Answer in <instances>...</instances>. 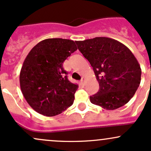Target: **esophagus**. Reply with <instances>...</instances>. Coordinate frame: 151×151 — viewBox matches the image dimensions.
<instances>
[{
	"mask_svg": "<svg viewBox=\"0 0 151 151\" xmlns=\"http://www.w3.org/2000/svg\"><path fill=\"white\" fill-rule=\"evenodd\" d=\"M85 81H86V79H85V78L83 77L82 78H81V82L83 84H84V83H85Z\"/></svg>",
	"mask_w": 151,
	"mask_h": 151,
	"instance_id": "obj_1",
	"label": "esophagus"
}]
</instances>
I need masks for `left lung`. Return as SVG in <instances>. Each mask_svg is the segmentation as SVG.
<instances>
[{
	"instance_id": "1",
	"label": "left lung",
	"mask_w": 151,
	"mask_h": 151,
	"mask_svg": "<svg viewBox=\"0 0 151 151\" xmlns=\"http://www.w3.org/2000/svg\"><path fill=\"white\" fill-rule=\"evenodd\" d=\"M93 67L100 88L90 97L93 104L115 110L126 104L139 87L141 68L130 49L106 37L76 41Z\"/></svg>"
}]
</instances>
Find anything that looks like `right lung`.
I'll list each match as a JSON object with an SVG mask.
<instances>
[{
	"mask_svg": "<svg viewBox=\"0 0 151 151\" xmlns=\"http://www.w3.org/2000/svg\"><path fill=\"white\" fill-rule=\"evenodd\" d=\"M68 39L48 38L30 50L20 73V86L27 103L45 116H55L71 106L78 86L70 82L63 63L77 50Z\"/></svg>",
	"mask_w": 151,
	"mask_h": 151,
	"instance_id": "obj_1",
	"label": "right lung"
}]
</instances>
